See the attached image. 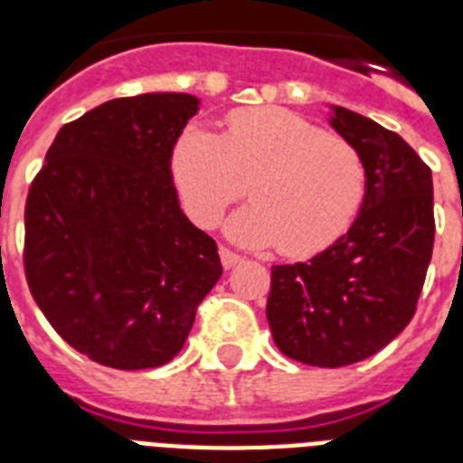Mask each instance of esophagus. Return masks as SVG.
<instances>
[{"instance_id":"obj_1","label":"esophagus","mask_w":463,"mask_h":463,"mask_svg":"<svg viewBox=\"0 0 463 463\" xmlns=\"http://www.w3.org/2000/svg\"><path fill=\"white\" fill-rule=\"evenodd\" d=\"M218 254H221V261H223V267H225V269L235 267V264H238V261H240L238 254L231 252L228 247H221V250H218Z\"/></svg>"}]
</instances>
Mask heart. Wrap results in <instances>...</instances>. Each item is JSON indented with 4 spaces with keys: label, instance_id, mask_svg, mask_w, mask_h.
Masks as SVG:
<instances>
[{
    "label": "heart",
    "instance_id": "obj_1",
    "mask_svg": "<svg viewBox=\"0 0 463 463\" xmlns=\"http://www.w3.org/2000/svg\"><path fill=\"white\" fill-rule=\"evenodd\" d=\"M170 170L187 216L203 228L216 225L250 182L252 203L232 213L225 232L238 245H276L286 257L329 247L365 196L358 148L283 108L231 112L221 137L184 127Z\"/></svg>",
    "mask_w": 463,
    "mask_h": 463
}]
</instances>
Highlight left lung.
Listing matches in <instances>:
<instances>
[{
    "instance_id": "8db88e82",
    "label": "left lung",
    "mask_w": 463,
    "mask_h": 463,
    "mask_svg": "<svg viewBox=\"0 0 463 463\" xmlns=\"http://www.w3.org/2000/svg\"><path fill=\"white\" fill-rule=\"evenodd\" d=\"M358 148L365 196L345 235L309 261L271 267L267 319L279 351L317 367L370 358L406 329L432 257V173L396 132L329 105Z\"/></svg>"
}]
</instances>
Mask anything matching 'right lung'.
I'll use <instances>...</instances> for the list:
<instances>
[{"label": "right lung", "instance_id": "right-lung-1", "mask_svg": "<svg viewBox=\"0 0 463 463\" xmlns=\"http://www.w3.org/2000/svg\"><path fill=\"white\" fill-rule=\"evenodd\" d=\"M199 103L141 93L98 105L57 132L28 192V288L54 331L105 367L170 363L223 274L170 170Z\"/></svg>", "mask_w": 463, "mask_h": 463}]
</instances>
